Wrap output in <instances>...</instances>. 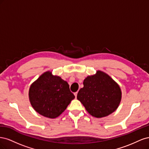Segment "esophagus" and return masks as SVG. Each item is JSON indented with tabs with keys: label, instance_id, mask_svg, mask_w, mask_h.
I'll list each match as a JSON object with an SVG mask.
<instances>
[{
	"label": "esophagus",
	"instance_id": "34e87169",
	"mask_svg": "<svg viewBox=\"0 0 149 149\" xmlns=\"http://www.w3.org/2000/svg\"><path fill=\"white\" fill-rule=\"evenodd\" d=\"M74 96H75V97H76V96H77V94H78V91H77V92H75V93H74Z\"/></svg>",
	"mask_w": 149,
	"mask_h": 149
}]
</instances>
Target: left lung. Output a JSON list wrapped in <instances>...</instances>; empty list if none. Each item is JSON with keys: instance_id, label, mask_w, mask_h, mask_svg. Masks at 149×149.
I'll use <instances>...</instances> for the list:
<instances>
[{"instance_id": "left-lung-1", "label": "left lung", "mask_w": 149, "mask_h": 149, "mask_svg": "<svg viewBox=\"0 0 149 149\" xmlns=\"http://www.w3.org/2000/svg\"><path fill=\"white\" fill-rule=\"evenodd\" d=\"M77 99L89 114L101 118L114 112L119 106L122 91L119 85L109 75L97 70L84 79Z\"/></svg>"}]
</instances>
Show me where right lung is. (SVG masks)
Listing matches in <instances>:
<instances>
[{"instance_id": "right-lung-1", "label": "right lung", "mask_w": 149, "mask_h": 149, "mask_svg": "<svg viewBox=\"0 0 149 149\" xmlns=\"http://www.w3.org/2000/svg\"><path fill=\"white\" fill-rule=\"evenodd\" d=\"M29 97L35 111L50 119L59 116L75 97L68 83L50 71L45 72L30 85Z\"/></svg>"}]
</instances>
